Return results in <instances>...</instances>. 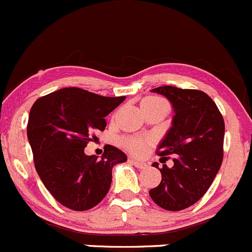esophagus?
Masks as SVG:
<instances>
[{"instance_id":"34e87169","label":"esophagus","mask_w":252,"mask_h":252,"mask_svg":"<svg viewBox=\"0 0 252 252\" xmlns=\"http://www.w3.org/2000/svg\"><path fill=\"white\" fill-rule=\"evenodd\" d=\"M130 162L131 164H134L135 167H137V168H145L146 166H147V164H146V162L139 161V160H136V159H130Z\"/></svg>"}]
</instances>
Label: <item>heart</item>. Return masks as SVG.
<instances>
[{"mask_svg":"<svg viewBox=\"0 0 252 252\" xmlns=\"http://www.w3.org/2000/svg\"><path fill=\"white\" fill-rule=\"evenodd\" d=\"M165 104L161 99L156 98V96H147V98L142 99L140 106H154V105H160ZM126 147L129 151L132 152L135 154H141L143 153L146 147V141L141 139H129L126 141Z\"/></svg>","mask_w":252,"mask_h":252,"instance_id":"1","label":"heart"}]
</instances>
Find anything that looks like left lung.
Returning <instances> with one entry per match:
<instances>
[{
    "label": "left lung",
    "instance_id": "1",
    "mask_svg": "<svg viewBox=\"0 0 252 252\" xmlns=\"http://www.w3.org/2000/svg\"><path fill=\"white\" fill-rule=\"evenodd\" d=\"M151 92L164 95L173 109L170 129L158 145L160 157L173 156V166L158 167L161 182L149 196L166 211L192 206L209 189L222 162L223 118L204 92L162 86Z\"/></svg>",
    "mask_w": 252,
    "mask_h": 252
}]
</instances>
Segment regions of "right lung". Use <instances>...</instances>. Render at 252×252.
Returning a JSON list of instances; mask_svg holds the SVG:
<instances>
[{
  "instance_id": "right-lung-1",
  "label": "right lung",
  "mask_w": 252,
  "mask_h": 252,
  "mask_svg": "<svg viewBox=\"0 0 252 252\" xmlns=\"http://www.w3.org/2000/svg\"><path fill=\"white\" fill-rule=\"evenodd\" d=\"M126 96H101L76 87L61 88L33 104L27 137L41 182L61 204L88 211L106 196L115 165L128 160L121 149L106 145L101 159L85 148L103 131L106 117Z\"/></svg>"
}]
</instances>
